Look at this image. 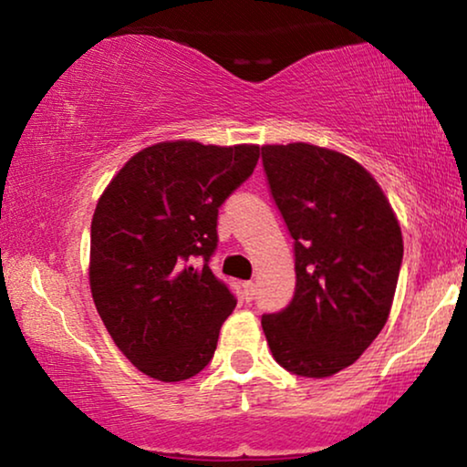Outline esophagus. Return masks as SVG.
<instances>
[{
	"label": "esophagus",
	"mask_w": 467,
	"mask_h": 467,
	"mask_svg": "<svg viewBox=\"0 0 467 467\" xmlns=\"http://www.w3.org/2000/svg\"><path fill=\"white\" fill-rule=\"evenodd\" d=\"M242 293H244L246 302H253L254 296H257V285H254L253 280H248V283H242Z\"/></svg>",
	"instance_id": "esophagus-1"
}]
</instances>
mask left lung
<instances>
[{
  "label": "left lung",
  "mask_w": 467,
  "mask_h": 467,
  "mask_svg": "<svg viewBox=\"0 0 467 467\" xmlns=\"http://www.w3.org/2000/svg\"><path fill=\"white\" fill-rule=\"evenodd\" d=\"M270 193L296 240V293L261 327L280 366L325 379L353 366L391 312L404 257L391 203L369 171L337 150L261 146Z\"/></svg>",
  "instance_id": "obj_1"
}]
</instances>
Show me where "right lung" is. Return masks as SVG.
<instances>
[{"label": "right lung", "mask_w": 467, "mask_h": 467, "mask_svg": "<svg viewBox=\"0 0 467 467\" xmlns=\"http://www.w3.org/2000/svg\"><path fill=\"white\" fill-rule=\"evenodd\" d=\"M259 146L193 140L140 150L91 221L88 283L120 353L150 379L187 380L213 359L234 293L210 270L221 203L253 174Z\"/></svg>", "instance_id": "obj_1"}]
</instances>
